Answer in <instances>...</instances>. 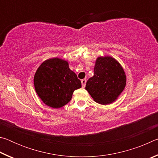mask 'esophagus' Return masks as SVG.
<instances>
[{
	"label": "esophagus",
	"instance_id": "1",
	"mask_svg": "<svg viewBox=\"0 0 158 158\" xmlns=\"http://www.w3.org/2000/svg\"><path fill=\"white\" fill-rule=\"evenodd\" d=\"M85 84H86V79H82V80H81V84H82V87H83V88L85 87Z\"/></svg>",
	"mask_w": 158,
	"mask_h": 158
}]
</instances>
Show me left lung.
I'll list each match as a JSON object with an SVG mask.
<instances>
[{"label": "left lung", "instance_id": "8db88e82", "mask_svg": "<svg viewBox=\"0 0 158 158\" xmlns=\"http://www.w3.org/2000/svg\"><path fill=\"white\" fill-rule=\"evenodd\" d=\"M125 85L126 76L121 64L111 56L98 57L94 75L87 81L85 90L96 102L108 105L116 100Z\"/></svg>", "mask_w": 158, "mask_h": 158}]
</instances>
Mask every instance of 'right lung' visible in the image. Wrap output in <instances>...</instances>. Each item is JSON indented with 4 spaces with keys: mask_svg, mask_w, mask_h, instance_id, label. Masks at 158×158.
Returning <instances> with one entry per match:
<instances>
[{
    "mask_svg": "<svg viewBox=\"0 0 158 158\" xmlns=\"http://www.w3.org/2000/svg\"><path fill=\"white\" fill-rule=\"evenodd\" d=\"M34 85L45 105L60 108L71 100L73 92L81 87V83L66 60L53 58L44 61L37 68Z\"/></svg>",
    "mask_w": 158,
    "mask_h": 158,
    "instance_id": "obj_1",
    "label": "right lung"
}]
</instances>
